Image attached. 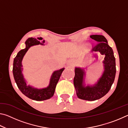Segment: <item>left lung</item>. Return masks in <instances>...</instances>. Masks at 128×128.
I'll return each mask as SVG.
<instances>
[{"label": "left lung", "instance_id": "left-lung-1", "mask_svg": "<svg viewBox=\"0 0 128 128\" xmlns=\"http://www.w3.org/2000/svg\"><path fill=\"white\" fill-rule=\"evenodd\" d=\"M90 37L97 42L93 47V51L100 52L102 55H105L103 61L104 70L98 82L94 86L84 85V69L76 68L73 83L76 90L78 98L86 100L94 101L104 96L109 92L113 84L116 75L115 58L113 50L108 44L107 40L103 36L92 35Z\"/></svg>", "mask_w": 128, "mask_h": 128}]
</instances>
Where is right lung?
Segmentation results:
<instances>
[{
	"mask_svg": "<svg viewBox=\"0 0 128 128\" xmlns=\"http://www.w3.org/2000/svg\"><path fill=\"white\" fill-rule=\"evenodd\" d=\"M42 38H29L26 40V48L22 49L18 52L14 60L13 64V74L15 80V82L17 85V87L20 89L23 94L28 98L34 100L41 101L47 100L51 98L53 96L55 92L56 86L57 85L62 71L64 68H62L60 70L55 71L52 74V76L50 82V85L48 87L44 88H34L29 85H27L25 79L22 74V60L26 52L30 47L36 44H43L38 40H42ZM44 40L43 41V43Z\"/></svg>",
	"mask_w": 128,
	"mask_h": 128,
	"instance_id": "1",
	"label": "right lung"
}]
</instances>
